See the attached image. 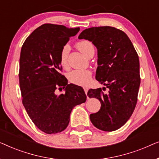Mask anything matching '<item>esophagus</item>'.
<instances>
[{
  "instance_id": "34e87169",
  "label": "esophagus",
  "mask_w": 159,
  "mask_h": 159,
  "mask_svg": "<svg viewBox=\"0 0 159 159\" xmlns=\"http://www.w3.org/2000/svg\"><path fill=\"white\" fill-rule=\"evenodd\" d=\"M84 93H85V94L87 95V93H88V88H86V87H84Z\"/></svg>"
}]
</instances>
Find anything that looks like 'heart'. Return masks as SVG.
I'll use <instances>...</instances> for the list:
<instances>
[{"instance_id":"obj_1","label":"heart","mask_w":159,"mask_h":159,"mask_svg":"<svg viewBox=\"0 0 159 159\" xmlns=\"http://www.w3.org/2000/svg\"><path fill=\"white\" fill-rule=\"evenodd\" d=\"M76 46L82 53L88 56L91 52L94 51V46L90 41L82 40L77 43ZM69 52V46L65 45L60 52L59 61L61 65L66 68L68 65L67 58ZM92 77V72L89 69H75L68 74V80L71 83L80 86H86L90 83Z\"/></svg>"}]
</instances>
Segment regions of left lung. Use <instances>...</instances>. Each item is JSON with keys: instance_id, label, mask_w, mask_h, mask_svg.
<instances>
[{"instance_id": "8db88e82", "label": "left lung", "mask_w": 159, "mask_h": 159, "mask_svg": "<svg viewBox=\"0 0 159 159\" xmlns=\"http://www.w3.org/2000/svg\"><path fill=\"white\" fill-rule=\"evenodd\" d=\"M92 42L98 49V66L95 79L106 86L90 89L89 98L101 103V109L91 114V122L98 129L115 131L125 125L132 116L140 84V62L138 53L128 36L116 28L90 27L78 37Z\"/></svg>"}]
</instances>
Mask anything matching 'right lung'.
<instances>
[{
	"instance_id": "add662e5",
	"label": "right lung",
	"mask_w": 159,
	"mask_h": 159,
	"mask_svg": "<svg viewBox=\"0 0 159 159\" xmlns=\"http://www.w3.org/2000/svg\"><path fill=\"white\" fill-rule=\"evenodd\" d=\"M80 30L44 24L28 36L21 47L19 79L22 103L34 125L47 134L64 131L74 107L86 101L83 88L68 84L60 72L61 50ZM64 88L65 93L55 94L57 89Z\"/></svg>"
}]
</instances>
